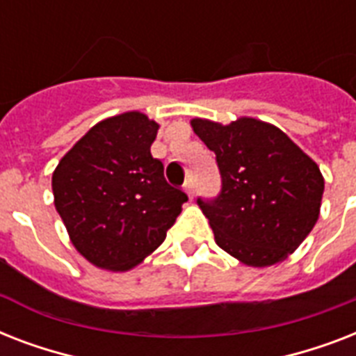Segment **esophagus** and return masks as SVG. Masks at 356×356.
Returning <instances> with one entry per match:
<instances>
[{
  "label": "esophagus",
  "mask_w": 356,
  "mask_h": 356,
  "mask_svg": "<svg viewBox=\"0 0 356 356\" xmlns=\"http://www.w3.org/2000/svg\"><path fill=\"white\" fill-rule=\"evenodd\" d=\"M184 192L188 194L190 200L194 197V181H192V179H186V183H184Z\"/></svg>",
  "instance_id": "1"
}]
</instances>
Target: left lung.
<instances>
[{
	"label": "left lung",
	"mask_w": 356,
	"mask_h": 356,
	"mask_svg": "<svg viewBox=\"0 0 356 356\" xmlns=\"http://www.w3.org/2000/svg\"><path fill=\"white\" fill-rule=\"evenodd\" d=\"M222 173L216 200H197L223 251L253 268L288 259L320 218V168L281 129L257 118L190 122Z\"/></svg>",
	"instance_id": "8db88e82"
}]
</instances>
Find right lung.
Here are the masks:
<instances>
[{"instance_id": "1", "label": "right lung", "mask_w": 356, "mask_h": 356, "mask_svg": "<svg viewBox=\"0 0 356 356\" xmlns=\"http://www.w3.org/2000/svg\"><path fill=\"white\" fill-rule=\"evenodd\" d=\"M159 127L138 111L102 120L53 172L55 209L74 248L96 268L138 266L164 242L188 201L151 156Z\"/></svg>"}]
</instances>
